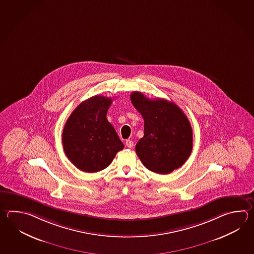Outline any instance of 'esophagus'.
<instances>
[{"mask_svg": "<svg viewBox=\"0 0 254 254\" xmlns=\"http://www.w3.org/2000/svg\"><path fill=\"white\" fill-rule=\"evenodd\" d=\"M126 145L128 147V148H132L134 146V142L132 140H127L126 141Z\"/></svg>", "mask_w": 254, "mask_h": 254, "instance_id": "34e87169", "label": "esophagus"}]
</instances>
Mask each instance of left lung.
<instances>
[{
	"mask_svg": "<svg viewBox=\"0 0 254 254\" xmlns=\"http://www.w3.org/2000/svg\"><path fill=\"white\" fill-rule=\"evenodd\" d=\"M144 119V136L135 145L136 155L150 171L166 175L181 167L192 148L191 124L182 109L166 99H149L141 92L130 95Z\"/></svg>",
	"mask_w": 254,
	"mask_h": 254,
	"instance_id": "8db88e82",
	"label": "left lung"
}]
</instances>
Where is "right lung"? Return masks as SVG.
<instances>
[{"label":"right lung","instance_id":"obj_1","mask_svg":"<svg viewBox=\"0 0 254 254\" xmlns=\"http://www.w3.org/2000/svg\"><path fill=\"white\" fill-rule=\"evenodd\" d=\"M112 99L94 96L83 101L67 119L63 132L67 158L81 171L96 173L110 165L124 148L107 119Z\"/></svg>","mask_w":254,"mask_h":254}]
</instances>
